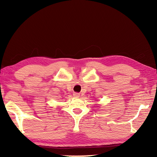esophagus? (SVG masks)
<instances>
[{"mask_svg":"<svg viewBox=\"0 0 157 157\" xmlns=\"http://www.w3.org/2000/svg\"><path fill=\"white\" fill-rule=\"evenodd\" d=\"M79 94H78V93H74L73 94V96L75 98H79Z\"/></svg>","mask_w":157,"mask_h":157,"instance_id":"obj_1","label":"esophagus"}]
</instances>
